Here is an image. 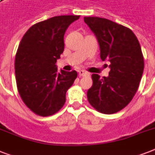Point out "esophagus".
<instances>
[{
    "instance_id": "esophagus-1",
    "label": "esophagus",
    "mask_w": 155,
    "mask_h": 155,
    "mask_svg": "<svg viewBox=\"0 0 155 155\" xmlns=\"http://www.w3.org/2000/svg\"><path fill=\"white\" fill-rule=\"evenodd\" d=\"M88 75H89V74H88L87 71H85L84 70L79 71V75H80V76H87Z\"/></svg>"
}]
</instances>
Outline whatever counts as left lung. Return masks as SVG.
Instances as JSON below:
<instances>
[{"mask_svg": "<svg viewBox=\"0 0 155 155\" xmlns=\"http://www.w3.org/2000/svg\"><path fill=\"white\" fill-rule=\"evenodd\" d=\"M84 22L97 38L102 61L110 62L108 76L92 75L87 100L98 112L117 113L132 101L143 74L139 42L130 29L105 18L85 17Z\"/></svg>", "mask_w": 155, "mask_h": 155, "instance_id": "1", "label": "left lung"}]
</instances>
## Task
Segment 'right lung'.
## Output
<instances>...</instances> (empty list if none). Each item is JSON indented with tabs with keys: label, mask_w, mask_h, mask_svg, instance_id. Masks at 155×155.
Wrapping results in <instances>:
<instances>
[{
	"label": "right lung",
	"mask_w": 155,
	"mask_h": 155,
	"mask_svg": "<svg viewBox=\"0 0 155 155\" xmlns=\"http://www.w3.org/2000/svg\"><path fill=\"white\" fill-rule=\"evenodd\" d=\"M80 16H57L32 25L18 47L15 58L18 90L30 110L42 117L56 113L66 92L77 77L75 71H58L56 62L64 50L68 26Z\"/></svg>",
	"instance_id": "1"
}]
</instances>
